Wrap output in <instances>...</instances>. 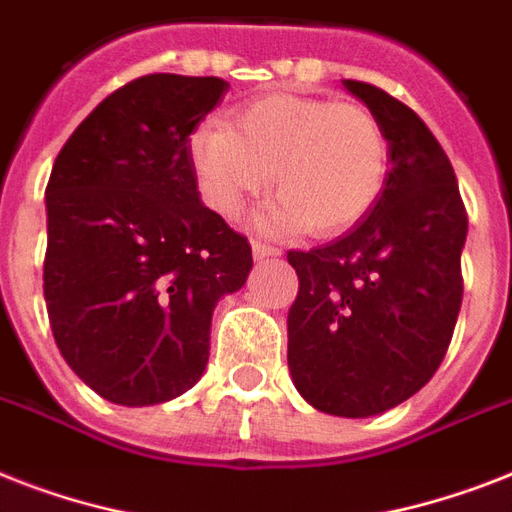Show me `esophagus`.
I'll return each instance as SVG.
<instances>
[{
    "label": "esophagus",
    "instance_id": "esophagus-1",
    "mask_svg": "<svg viewBox=\"0 0 512 512\" xmlns=\"http://www.w3.org/2000/svg\"><path fill=\"white\" fill-rule=\"evenodd\" d=\"M281 249L271 247V244H263V241H252V257H255L257 263H263L268 257H279Z\"/></svg>",
    "mask_w": 512,
    "mask_h": 512
}]
</instances>
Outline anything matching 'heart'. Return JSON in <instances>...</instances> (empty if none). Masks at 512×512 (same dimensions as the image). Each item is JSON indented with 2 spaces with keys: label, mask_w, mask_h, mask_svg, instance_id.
Instances as JSON below:
<instances>
[{
  "label": "heart",
  "mask_w": 512,
  "mask_h": 512,
  "mask_svg": "<svg viewBox=\"0 0 512 512\" xmlns=\"http://www.w3.org/2000/svg\"><path fill=\"white\" fill-rule=\"evenodd\" d=\"M188 156L207 207L228 220L273 183L279 196L257 215L265 233L348 231L388 175V138L369 108L292 92L249 100L231 127L201 122Z\"/></svg>",
  "instance_id": "heart-1"
}]
</instances>
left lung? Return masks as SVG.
<instances>
[{
	"mask_svg": "<svg viewBox=\"0 0 512 512\" xmlns=\"http://www.w3.org/2000/svg\"><path fill=\"white\" fill-rule=\"evenodd\" d=\"M342 87L377 116L390 170L348 233L287 255L300 276L287 364L313 409L356 420L414 396L444 361L462 305L468 215L428 124L380 87Z\"/></svg>",
	"mask_w": 512,
	"mask_h": 512,
	"instance_id": "obj_1",
	"label": "left lung"
}]
</instances>
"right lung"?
<instances>
[{"instance_id": "add662e5", "label": "right lung", "mask_w": 512, "mask_h": 512, "mask_svg": "<svg viewBox=\"0 0 512 512\" xmlns=\"http://www.w3.org/2000/svg\"><path fill=\"white\" fill-rule=\"evenodd\" d=\"M217 76L151 74L111 92L60 148L44 191V303L66 364L111 404H164L207 369L220 297L249 241L204 207L188 138Z\"/></svg>"}]
</instances>
